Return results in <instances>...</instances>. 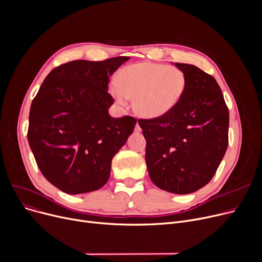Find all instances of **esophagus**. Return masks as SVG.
Instances as JSON below:
<instances>
[{
  "label": "esophagus",
  "instance_id": "esophagus-1",
  "mask_svg": "<svg viewBox=\"0 0 262 262\" xmlns=\"http://www.w3.org/2000/svg\"><path fill=\"white\" fill-rule=\"evenodd\" d=\"M135 132H136V133H141V127H140V125H139V123H138V122H137L136 126H135Z\"/></svg>",
  "mask_w": 262,
  "mask_h": 262
}]
</instances>
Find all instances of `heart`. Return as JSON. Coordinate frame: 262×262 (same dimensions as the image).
Returning a JSON list of instances; mask_svg holds the SVG:
<instances>
[{"instance_id": "b5f03b06", "label": "heart", "mask_w": 262, "mask_h": 262, "mask_svg": "<svg viewBox=\"0 0 262 262\" xmlns=\"http://www.w3.org/2000/svg\"><path fill=\"white\" fill-rule=\"evenodd\" d=\"M187 87L185 73L176 67L150 61L121 69L109 93L120 105L133 99L134 112L144 119H157L180 103Z\"/></svg>"}]
</instances>
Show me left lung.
<instances>
[{"label": "left lung", "instance_id": "1", "mask_svg": "<svg viewBox=\"0 0 262 262\" xmlns=\"http://www.w3.org/2000/svg\"><path fill=\"white\" fill-rule=\"evenodd\" d=\"M187 87L170 113L139 120L148 175L160 189L189 194L207 185L228 144L229 114L216 80L200 68L175 62Z\"/></svg>", "mask_w": 262, "mask_h": 262}]
</instances>
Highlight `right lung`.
<instances>
[{
    "mask_svg": "<svg viewBox=\"0 0 262 262\" xmlns=\"http://www.w3.org/2000/svg\"><path fill=\"white\" fill-rule=\"evenodd\" d=\"M129 57L74 60L52 70L32 102L27 139L38 168L68 194L102 188L137 120L108 114L109 76Z\"/></svg>",
    "mask_w": 262,
    "mask_h": 262,
    "instance_id": "right-lung-1",
    "label": "right lung"
}]
</instances>
